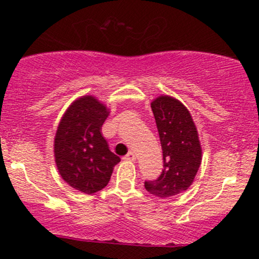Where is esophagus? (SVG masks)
Here are the masks:
<instances>
[{"instance_id": "34e87169", "label": "esophagus", "mask_w": 259, "mask_h": 259, "mask_svg": "<svg viewBox=\"0 0 259 259\" xmlns=\"http://www.w3.org/2000/svg\"><path fill=\"white\" fill-rule=\"evenodd\" d=\"M124 159H125V160H135V159H136L135 153H134V152H132V151H130V152L127 153L126 156H124Z\"/></svg>"}]
</instances>
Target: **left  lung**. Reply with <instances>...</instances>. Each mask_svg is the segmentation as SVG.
Wrapping results in <instances>:
<instances>
[{"label":"left lung","instance_id":"obj_1","mask_svg":"<svg viewBox=\"0 0 259 259\" xmlns=\"http://www.w3.org/2000/svg\"><path fill=\"white\" fill-rule=\"evenodd\" d=\"M163 151L158 179L145 181V189L157 197L181 194L194 183L201 165L202 147L191 113L179 100L158 96L151 102Z\"/></svg>","mask_w":259,"mask_h":259}]
</instances>
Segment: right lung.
<instances>
[{
	"mask_svg": "<svg viewBox=\"0 0 259 259\" xmlns=\"http://www.w3.org/2000/svg\"><path fill=\"white\" fill-rule=\"evenodd\" d=\"M108 115L106 105L85 95L68 107L56 132L53 152L59 175L88 195L107 186L113 168L120 162L101 133Z\"/></svg>",
	"mask_w": 259,
	"mask_h": 259,
	"instance_id": "add662e5",
	"label": "right lung"
}]
</instances>
